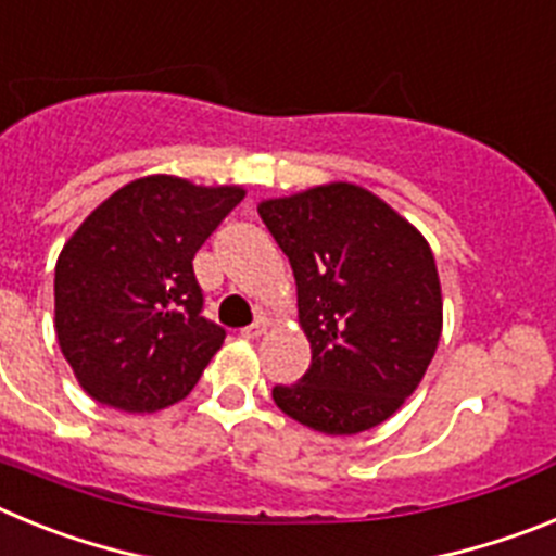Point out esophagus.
I'll use <instances>...</instances> for the list:
<instances>
[{"mask_svg": "<svg viewBox=\"0 0 556 556\" xmlns=\"http://www.w3.org/2000/svg\"><path fill=\"white\" fill-rule=\"evenodd\" d=\"M267 328H269L267 317H258V320H255L253 326L242 328V337L244 339H258V337H264V333H267Z\"/></svg>", "mask_w": 556, "mask_h": 556, "instance_id": "obj_1", "label": "esophagus"}]
</instances>
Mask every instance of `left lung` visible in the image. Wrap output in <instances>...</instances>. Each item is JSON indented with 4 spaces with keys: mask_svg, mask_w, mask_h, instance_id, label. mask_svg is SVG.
<instances>
[{
    "mask_svg": "<svg viewBox=\"0 0 556 556\" xmlns=\"http://www.w3.org/2000/svg\"><path fill=\"white\" fill-rule=\"evenodd\" d=\"M298 283L312 365L273 401L298 424L348 437L384 424L417 390L443 333V289L426 236L356 184L258 203Z\"/></svg>",
    "mask_w": 556,
    "mask_h": 556,
    "instance_id": "obj_1",
    "label": "left lung"
}]
</instances>
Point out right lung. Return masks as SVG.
Listing matches in <instances>:
<instances>
[{
  "label": "right lung",
  "instance_id": "add662e5",
  "mask_svg": "<svg viewBox=\"0 0 556 556\" xmlns=\"http://www.w3.org/2000/svg\"><path fill=\"white\" fill-rule=\"evenodd\" d=\"M242 198V186L147 175L68 236L55 264V333L97 404L150 415L194 390L225 331L200 314L191 262Z\"/></svg>",
  "mask_w": 556,
  "mask_h": 556
}]
</instances>
